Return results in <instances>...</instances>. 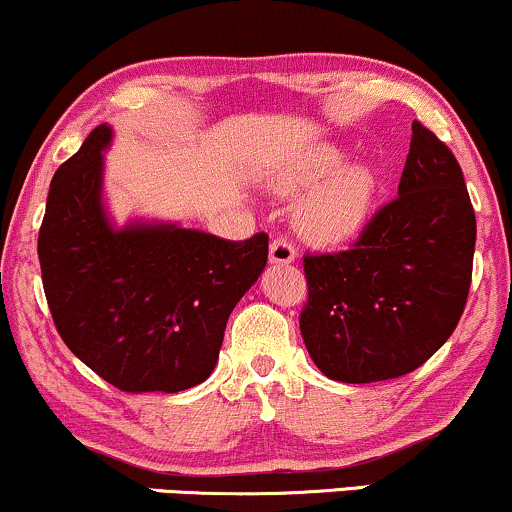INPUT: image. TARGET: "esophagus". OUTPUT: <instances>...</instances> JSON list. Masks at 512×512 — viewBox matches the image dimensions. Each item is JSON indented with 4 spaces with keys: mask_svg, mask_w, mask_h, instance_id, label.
Here are the masks:
<instances>
[{
    "mask_svg": "<svg viewBox=\"0 0 512 512\" xmlns=\"http://www.w3.org/2000/svg\"><path fill=\"white\" fill-rule=\"evenodd\" d=\"M296 260V248H293V243L289 238L279 236L272 240V245H269V262L272 264H291Z\"/></svg>",
    "mask_w": 512,
    "mask_h": 512,
    "instance_id": "34e87169",
    "label": "esophagus"
}]
</instances>
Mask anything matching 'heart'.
I'll return each instance as SVG.
<instances>
[{
    "label": "heart",
    "mask_w": 512,
    "mask_h": 512,
    "mask_svg": "<svg viewBox=\"0 0 512 512\" xmlns=\"http://www.w3.org/2000/svg\"><path fill=\"white\" fill-rule=\"evenodd\" d=\"M344 161V149L320 144L291 161L274 178L279 192H298L331 175L298 204V226L317 243H337L361 231L378 195L373 168L354 163L342 169Z\"/></svg>",
    "instance_id": "b5f03b06"
}]
</instances>
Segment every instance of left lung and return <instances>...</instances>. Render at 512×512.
Instances as JSON below:
<instances>
[{
    "mask_svg": "<svg viewBox=\"0 0 512 512\" xmlns=\"http://www.w3.org/2000/svg\"><path fill=\"white\" fill-rule=\"evenodd\" d=\"M477 219L457 158L414 122L399 195L349 250L305 252L301 334L339 383L407 375L448 342L472 286Z\"/></svg>",
    "mask_w": 512,
    "mask_h": 512,
    "instance_id": "obj_1",
    "label": "left lung"
}]
</instances>
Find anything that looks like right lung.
<instances>
[{
    "label": "right lung",
    "instance_id": "1",
    "mask_svg": "<svg viewBox=\"0 0 512 512\" xmlns=\"http://www.w3.org/2000/svg\"><path fill=\"white\" fill-rule=\"evenodd\" d=\"M98 125L57 168L38 233L62 342L122 392H180L209 378L228 315L262 274L269 236L223 240L180 226L115 231L101 207Z\"/></svg>",
    "mask_w": 512,
    "mask_h": 512
}]
</instances>
